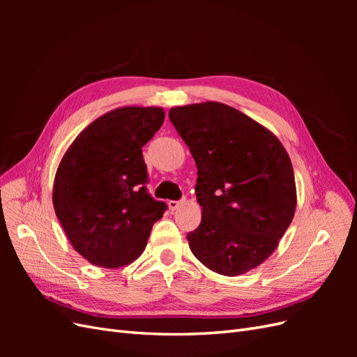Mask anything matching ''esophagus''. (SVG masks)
<instances>
[{"instance_id": "obj_1", "label": "esophagus", "mask_w": 357, "mask_h": 357, "mask_svg": "<svg viewBox=\"0 0 357 357\" xmlns=\"http://www.w3.org/2000/svg\"><path fill=\"white\" fill-rule=\"evenodd\" d=\"M181 205V201H168V207L171 211H176Z\"/></svg>"}]
</instances>
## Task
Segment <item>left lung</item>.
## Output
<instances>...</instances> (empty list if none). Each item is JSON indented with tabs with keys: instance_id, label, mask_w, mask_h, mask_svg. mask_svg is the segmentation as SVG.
Instances as JSON below:
<instances>
[{
	"instance_id": "obj_1",
	"label": "left lung",
	"mask_w": 357,
	"mask_h": 357,
	"mask_svg": "<svg viewBox=\"0 0 357 357\" xmlns=\"http://www.w3.org/2000/svg\"><path fill=\"white\" fill-rule=\"evenodd\" d=\"M169 121L198 168V228L189 247L211 271L235 277L265 262L294 219L296 185L282 142L222 102L172 107Z\"/></svg>"
}]
</instances>
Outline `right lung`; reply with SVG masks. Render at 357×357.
<instances>
[{
	"label": "right lung",
	"mask_w": 357,
	"mask_h": 357,
	"mask_svg": "<svg viewBox=\"0 0 357 357\" xmlns=\"http://www.w3.org/2000/svg\"><path fill=\"white\" fill-rule=\"evenodd\" d=\"M164 119L160 107H119L86 126L59 162L53 208L74 250L92 265L134 262L167 210L146 190L142 150Z\"/></svg>",
	"instance_id": "obj_1"
}]
</instances>
